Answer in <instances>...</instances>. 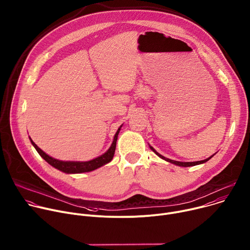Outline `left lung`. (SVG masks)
<instances>
[{"label":"left lung","instance_id":"8db88e82","mask_svg":"<svg viewBox=\"0 0 250 250\" xmlns=\"http://www.w3.org/2000/svg\"><path fill=\"white\" fill-rule=\"evenodd\" d=\"M149 147H151V149L152 151L157 155V156H159L161 159H163V160H165V161H167V162H168V163H171V164H173V165H176V166H178V167H193V166H197V165H201V164H204V163H206V162H208L210 159H212L213 157H214V155L213 156H211L210 158H208V159H206V160H204V161H198V162H189V163H183V162H177V161H172V160H169V159H167V158H165L164 156H162V155H160L156 149L153 147V146H149Z\"/></svg>","mask_w":250,"mask_h":250}]
</instances>
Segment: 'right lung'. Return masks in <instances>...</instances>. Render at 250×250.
Returning a JSON list of instances; mask_svg holds the SVG:
<instances>
[{
  "label": "right lung",
  "mask_w": 250,
  "mask_h": 250,
  "mask_svg": "<svg viewBox=\"0 0 250 250\" xmlns=\"http://www.w3.org/2000/svg\"><path fill=\"white\" fill-rule=\"evenodd\" d=\"M122 125L118 128L115 136H114V139H113V142L110 146V147L107 149V151L102 155L99 156L91 161H87V162H65V161H59V160H56L52 157L48 156L47 154H45L42 149L37 146V145L30 139V142L31 144L33 145V146L35 147V149L37 151V153L50 165L52 166L53 167L65 172V173H83V172H88V171H92L98 167H101L106 164H108L109 162H111V160L113 159V156H114V153H115V148H116V141H117V137H118V134L120 132V129H121Z\"/></svg>",
  "instance_id": "right-lung-1"
}]
</instances>
